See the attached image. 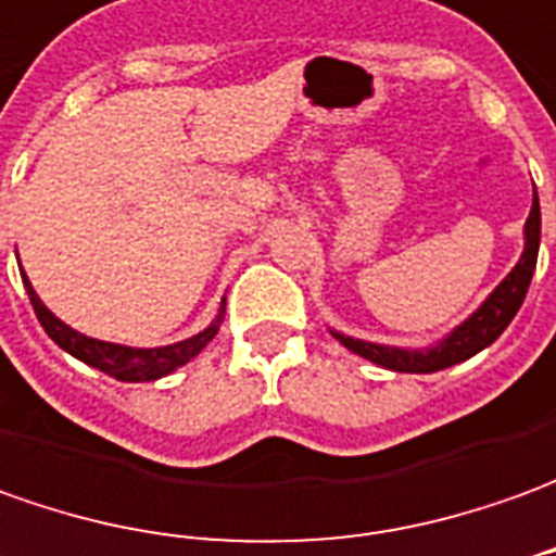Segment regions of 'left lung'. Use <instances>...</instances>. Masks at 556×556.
Returning <instances> with one entry per match:
<instances>
[{"label": "left lung", "mask_w": 556, "mask_h": 556, "mask_svg": "<svg viewBox=\"0 0 556 556\" xmlns=\"http://www.w3.org/2000/svg\"><path fill=\"white\" fill-rule=\"evenodd\" d=\"M539 239H542V212H539V197H535L533 187V208H530V217L523 224V254H520L518 266L505 275L503 281L496 285V290L463 320L460 327L451 329L445 339H439L430 348H393V344L363 342V339L344 336V332H336V329H329V332L348 351H354L357 357L369 359V363L381 366V369H390V372L430 375L439 372V369H447V366H457V363L476 357L478 351H484L488 344L496 342L503 336V329L511 324V317L518 315L523 296L530 290V281H533Z\"/></svg>", "instance_id": "obj_1"}]
</instances>
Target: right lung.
Instances as JSON below:
<instances>
[{
    "instance_id": "obj_1",
    "label": "right lung",
    "mask_w": 556,
    "mask_h": 556,
    "mask_svg": "<svg viewBox=\"0 0 556 556\" xmlns=\"http://www.w3.org/2000/svg\"><path fill=\"white\" fill-rule=\"evenodd\" d=\"M21 275L23 287H26V293H29V302H33V308H36L38 324L45 327V332L51 336L53 342L60 344L66 354L78 357L80 363H87V366H93V369L111 375V378H117V381H156V378H163V375L175 372L184 363H190V359L197 357L199 351L217 336L220 320H224V305H227V302H220V312H217V317L212 320V327H205L202 332H197V336L184 339V342L163 344V348H129V344L99 342V339H90V336H84L78 329H72L68 324H63L45 302L38 300V293L33 290V285H29L26 271L21 269Z\"/></svg>"
}]
</instances>
